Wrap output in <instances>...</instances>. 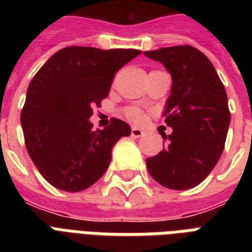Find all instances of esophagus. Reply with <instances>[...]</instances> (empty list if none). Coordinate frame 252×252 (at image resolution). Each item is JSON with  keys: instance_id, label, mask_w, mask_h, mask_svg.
I'll list each match as a JSON object with an SVG mask.
<instances>
[{"instance_id": "34e87169", "label": "esophagus", "mask_w": 252, "mask_h": 252, "mask_svg": "<svg viewBox=\"0 0 252 252\" xmlns=\"http://www.w3.org/2000/svg\"><path fill=\"white\" fill-rule=\"evenodd\" d=\"M130 134H132V137L138 138V137H141V136H144V130L138 129V128H132Z\"/></svg>"}]
</instances>
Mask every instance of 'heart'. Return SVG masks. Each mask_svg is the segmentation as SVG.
Wrapping results in <instances>:
<instances>
[{"label":"heart","mask_w":252,"mask_h":252,"mask_svg":"<svg viewBox=\"0 0 252 252\" xmlns=\"http://www.w3.org/2000/svg\"><path fill=\"white\" fill-rule=\"evenodd\" d=\"M124 114H126V118L132 123H136V124H140L141 122H144V119H145V115L142 112L140 108H136V107H129V108H126L124 111Z\"/></svg>","instance_id":"heart-1"}]
</instances>
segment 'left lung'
Instances as JSON below:
<instances>
[{
	"instance_id": "obj_1",
	"label": "left lung",
	"mask_w": 252,
	"mask_h": 252,
	"mask_svg": "<svg viewBox=\"0 0 252 252\" xmlns=\"http://www.w3.org/2000/svg\"><path fill=\"white\" fill-rule=\"evenodd\" d=\"M172 77L165 123L171 126L168 145L146 158L148 171L170 189H188L203 182L225 148L230 111L227 95L215 66L191 45L146 51Z\"/></svg>"
}]
</instances>
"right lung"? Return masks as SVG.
<instances>
[{
  "label": "right lung",
  "mask_w": 252,
  "mask_h": 252,
  "mask_svg": "<svg viewBox=\"0 0 252 252\" xmlns=\"http://www.w3.org/2000/svg\"><path fill=\"white\" fill-rule=\"evenodd\" d=\"M137 49L66 47L56 52L29 85L21 124L30 157L47 182L68 192L84 191L102 178L111 152L130 126L112 118L93 130V107L110 93L115 74Z\"/></svg>",
  "instance_id": "add662e5"
}]
</instances>
